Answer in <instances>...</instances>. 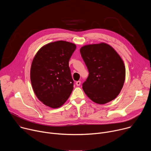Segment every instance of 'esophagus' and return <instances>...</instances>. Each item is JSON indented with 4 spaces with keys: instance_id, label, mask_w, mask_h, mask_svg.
<instances>
[{
    "instance_id": "1",
    "label": "esophagus",
    "mask_w": 151,
    "mask_h": 151,
    "mask_svg": "<svg viewBox=\"0 0 151 151\" xmlns=\"http://www.w3.org/2000/svg\"><path fill=\"white\" fill-rule=\"evenodd\" d=\"M81 81H77V82H76V85H77V86H79L80 85H81Z\"/></svg>"
}]
</instances>
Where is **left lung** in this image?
Masks as SVG:
<instances>
[{"instance_id": "left-lung-1", "label": "left lung", "mask_w": 151, "mask_h": 151, "mask_svg": "<svg viewBox=\"0 0 151 151\" xmlns=\"http://www.w3.org/2000/svg\"><path fill=\"white\" fill-rule=\"evenodd\" d=\"M89 75L82 83L84 93L93 101L103 104L120 93L125 79V67L118 52L104 42L80 49Z\"/></svg>"}]
</instances>
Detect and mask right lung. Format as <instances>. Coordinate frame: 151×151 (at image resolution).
<instances>
[{
  "mask_svg": "<svg viewBox=\"0 0 151 151\" xmlns=\"http://www.w3.org/2000/svg\"><path fill=\"white\" fill-rule=\"evenodd\" d=\"M76 46L58 40L43 46L36 54L30 68V81L37 98L55 109L61 106L70 96L73 81L69 66Z\"/></svg>",
  "mask_w": 151,
  "mask_h": 151,
  "instance_id": "right-lung-1",
  "label": "right lung"
}]
</instances>
